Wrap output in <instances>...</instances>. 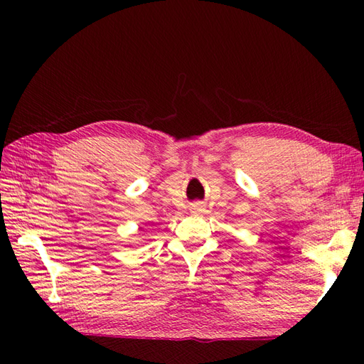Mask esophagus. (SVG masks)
Wrapping results in <instances>:
<instances>
[{
    "mask_svg": "<svg viewBox=\"0 0 364 364\" xmlns=\"http://www.w3.org/2000/svg\"><path fill=\"white\" fill-rule=\"evenodd\" d=\"M202 205H200V203H196V205H192V208H191V210L192 211H202Z\"/></svg>",
    "mask_w": 364,
    "mask_h": 364,
    "instance_id": "1",
    "label": "esophagus"
}]
</instances>
